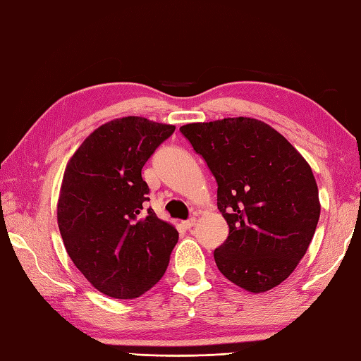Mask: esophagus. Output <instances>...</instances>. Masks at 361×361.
<instances>
[{
	"label": "esophagus",
	"mask_w": 361,
	"mask_h": 361,
	"mask_svg": "<svg viewBox=\"0 0 361 361\" xmlns=\"http://www.w3.org/2000/svg\"><path fill=\"white\" fill-rule=\"evenodd\" d=\"M196 224V219L195 216H192V219H188V220H185V221H182V226L185 228V229H192L193 226Z\"/></svg>",
	"instance_id": "34e87169"
}]
</instances>
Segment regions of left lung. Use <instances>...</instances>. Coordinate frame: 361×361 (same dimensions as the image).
Instances as JSON below:
<instances>
[{
  "label": "left lung",
  "mask_w": 361,
  "mask_h": 361,
  "mask_svg": "<svg viewBox=\"0 0 361 361\" xmlns=\"http://www.w3.org/2000/svg\"><path fill=\"white\" fill-rule=\"evenodd\" d=\"M216 180V206L229 235L215 264L237 286H278L307 253L321 215L310 165L275 128L251 118L180 127Z\"/></svg>",
  "instance_id": "left-lung-1"
}]
</instances>
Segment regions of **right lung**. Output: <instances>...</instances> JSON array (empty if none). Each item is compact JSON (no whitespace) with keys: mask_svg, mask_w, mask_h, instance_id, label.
Segmentation results:
<instances>
[{"mask_svg":"<svg viewBox=\"0 0 361 361\" xmlns=\"http://www.w3.org/2000/svg\"><path fill=\"white\" fill-rule=\"evenodd\" d=\"M174 126L127 116L100 126L72 155L58 226L75 267L102 294L137 298L157 284L179 233L160 220L141 169Z\"/></svg>","mask_w":361,"mask_h":361,"instance_id":"obj_1","label":"right lung"}]
</instances>
